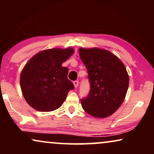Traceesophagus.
I'll use <instances>...</instances> for the list:
<instances>
[{
  "label": "esophagus",
  "instance_id": "obj_1",
  "mask_svg": "<svg viewBox=\"0 0 154 154\" xmlns=\"http://www.w3.org/2000/svg\"><path fill=\"white\" fill-rule=\"evenodd\" d=\"M79 81H73V85H74L75 88H77V87H78V85H79Z\"/></svg>",
  "mask_w": 154,
  "mask_h": 154
}]
</instances>
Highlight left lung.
Instances as JSON below:
<instances>
[{
	"mask_svg": "<svg viewBox=\"0 0 154 154\" xmlns=\"http://www.w3.org/2000/svg\"><path fill=\"white\" fill-rule=\"evenodd\" d=\"M79 54L88 71L90 89L81 105L94 117L113 114L123 102L129 76L123 62L108 50L80 48Z\"/></svg>",
	"mask_w": 154,
	"mask_h": 154,
	"instance_id": "8db88e82",
	"label": "left lung"
}]
</instances>
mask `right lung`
I'll use <instances>...</instances> for the list:
<instances>
[{
    "mask_svg": "<svg viewBox=\"0 0 154 154\" xmlns=\"http://www.w3.org/2000/svg\"><path fill=\"white\" fill-rule=\"evenodd\" d=\"M73 53L72 48L43 50L25 65L21 73V89L31 107L39 111H51L62 106L68 92L74 89L67 79L68 69L62 66Z\"/></svg>",
    "mask_w": 154,
    "mask_h": 154,
    "instance_id": "right-lung-1",
    "label": "right lung"
}]
</instances>
